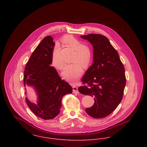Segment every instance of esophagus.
Returning a JSON list of instances; mask_svg holds the SVG:
<instances>
[{"label": "esophagus", "instance_id": "1", "mask_svg": "<svg viewBox=\"0 0 147 147\" xmlns=\"http://www.w3.org/2000/svg\"><path fill=\"white\" fill-rule=\"evenodd\" d=\"M73 93H75V94H78L79 93L78 88L77 86H73Z\"/></svg>", "mask_w": 147, "mask_h": 147}]
</instances>
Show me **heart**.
Segmentation results:
<instances>
[{
	"instance_id": "b5f03b06",
	"label": "heart",
	"mask_w": 147,
	"mask_h": 147,
	"mask_svg": "<svg viewBox=\"0 0 147 147\" xmlns=\"http://www.w3.org/2000/svg\"><path fill=\"white\" fill-rule=\"evenodd\" d=\"M64 44L74 50L71 58V64L67 65L62 73L64 79L71 83H76L77 79L83 73V67L86 68L89 66L92 59V53L90 47L82 42L71 35L64 36L61 40ZM58 51L56 47L52 53V61L53 65L58 70H61L64 67V63L57 58Z\"/></svg>"
}]
</instances>
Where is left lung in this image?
Wrapping results in <instances>:
<instances>
[{"label":"left lung","instance_id":"obj_1","mask_svg":"<svg viewBox=\"0 0 147 147\" xmlns=\"http://www.w3.org/2000/svg\"><path fill=\"white\" fill-rule=\"evenodd\" d=\"M81 37L93 46V64L82 79L86 85L79 87L78 91L94 97V104L86 108V112L95 119L104 118L122 99L126 83L125 68L117 51L105 36L91 34Z\"/></svg>","mask_w":147,"mask_h":147}]
</instances>
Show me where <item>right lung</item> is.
Instances as JSON below:
<instances>
[{"label": "right lung", "mask_w": 147, "mask_h": 147, "mask_svg": "<svg viewBox=\"0 0 147 147\" xmlns=\"http://www.w3.org/2000/svg\"><path fill=\"white\" fill-rule=\"evenodd\" d=\"M53 40L50 36L42 40L30 57L24 75V86L26 84L34 86L38 95L37 104L26 98V104L32 112L43 119L56 117L60 112L63 96L72 92L70 85L51 66L55 45Z\"/></svg>", "instance_id": "1"}]
</instances>
